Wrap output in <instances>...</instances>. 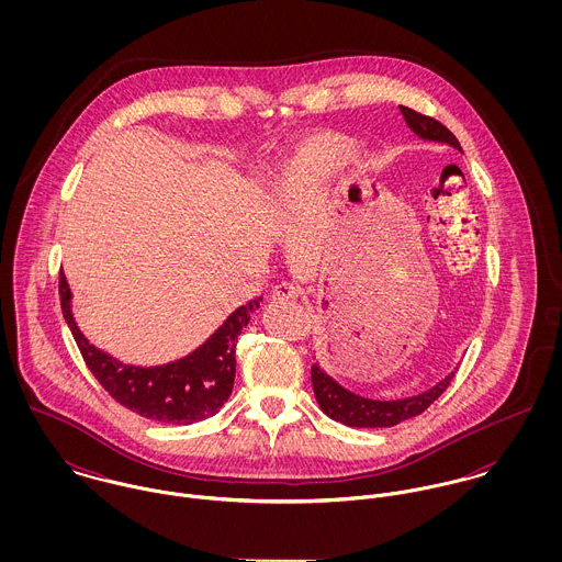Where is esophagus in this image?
Instances as JSON below:
<instances>
[{
	"instance_id": "obj_1",
	"label": "esophagus",
	"mask_w": 562,
	"mask_h": 562,
	"mask_svg": "<svg viewBox=\"0 0 562 562\" xmlns=\"http://www.w3.org/2000/svg\"><path fill=\"white\" fill-rule=\"evenodd\" d=\"M299 296H301V288L290 283V281H283V283L274 285V290H272V299L274 301H294Z\"/></svg>"
}]
</instances>
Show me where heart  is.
<instances>
[{
	"label": "heart",
	"instance_id": "obj_1",
	"mask_svg": "<svg viewBox=\"0 0 562 562\" xmlns=\"http://www.w3.org/2000/svg\"><path fill=\"white\" fill-rule=\"evenodd\" d=\"M352 154V143L339 134H316L277 166L274 190L285 203L318 188Z\"/></svg>",
	"mask_w": 562,
	"mask_h": 562
}]
</instances>
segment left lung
Wrapping results in <instances>:
<instances>
[{"mask_svg": "<svg viewBox=\"0 0 562 562\" xmlns=\"http://www.w3.org/2000/svg\"><path fill=\"white\" fill-rule=\"evenodd\" d=\"M401 112L406 125L419 138L448 143L450 147L461 151V145H459L457 136L443 123H439L437 119L426 116L422 112H415L406 105H401ZM452 379H454V372L450 376H446L441 383H437L432 390H428L419 396L404 398V401L381 402L361 398V396L344 390L328 374L322 372L318 363L312 368V385H314V394H316V401L321 404L322 411L330 419L341 422L346 426H355V428H387V426H396L404 419H411V417L424 413L432 402L437 401L448 390Z\"/></svg>", "mask_w": 562, "mask_h": 562, "instance_id": "left-lung-1", "label": "left lung"}]
</instances>
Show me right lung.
I'll return each instance as SVG.
<instances>
[{"label":"right lung","instance_id":"add662e5","mask_svg":"<svg viewBox=\"0 0 562 562\" xmlns=\"http://www.w3.org/2000/svg\"><path fill=\"white\" fill-rule=\"evenodd\" d=\"M60 307L81 357L99 385L125 408L161 424H192L221 411L229 401L236 379V341L250 314L259 307L255 299L238 307L225 324L188 357L156 366H125L88 344L71 314V290L60 272Z\"/></svg>","mask_w":562,"mask_h":562}]
</instances>
